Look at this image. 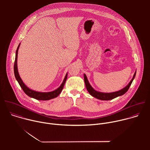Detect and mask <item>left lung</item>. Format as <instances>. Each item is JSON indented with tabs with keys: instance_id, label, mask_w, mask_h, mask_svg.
<instances>
[{
	"instance_id": "left-lung-1",
	"label": "left lung",
	"mask_w": 150,
	"mask_h": 150,
	"mask_svg": "<svg viewBox=\"0 0 150 150\" xmlns=\"http://www.w3.org/2000/svg\"><path fill=\"white\" fill-rule=\"evenodd\" d=\"M136 75V72H135L134 76L132 79V80L130 81V82L128 83V85H127L126 87H125L124 88L122 89L120 91H116V92H114V93H100L98 91H97L96 90H94L93 89V88L91 86V85L90 84L88 79L87 78V76L85 75V74H84V81H85V87L87 88V91H88V93L90 94V95H91L92 96H93L94 97L98 98L99 100H112L118 96H120L123 95L125 93H126L127 92V91L129 90L131 85L135 76Z\"/></svg>"
}]
</instances>
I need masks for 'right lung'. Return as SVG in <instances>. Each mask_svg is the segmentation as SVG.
<instances>
[{
  "mask_svg": "<svg viewBox=\"0 0 150 150\" xmlns=\"http://www.w3.org/2000/svg\"><path fill=\"white\" fill-rule=\"evenodd\" d=\"M19 46H20V44L18 45V48L16 51L15 60V62H14V74H15V76L16 78V79L18 82L19 85L21 86V87L22 88V89L23 90L24 93L29 97H31L32 98H34L36 100H50V99H52V98H54L57 97L61 93V91L64 87V85H65V82H66L67 77H68V74H67V75H66L65 78H64V80L60 86L57 89H56V90H54L53 91L47 92V93H41V92H37V91H35L32 90H30L26 86V85L24 84V83L23 82V81H22V79H21V78L19 76V74H18V71L17 57H18V52Z\"/></svg>",
  "mask_w": 150,
  "mask_h": 150,
  "instance_id": "obj_1",
  "label": "right lung"
}]
</instances>
